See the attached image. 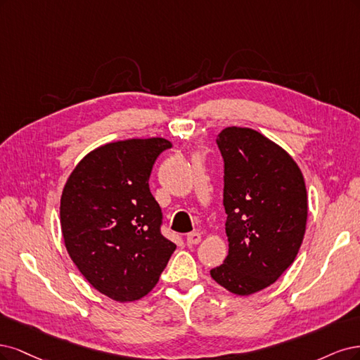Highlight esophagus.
Wrapping results in <instances>:
<instances>
[{
    "instance_id": "obj_1",
    "label": "esophagus",
    "mask_w": 360,
    "mask_h": 360,
    "mask_svg": "<svg viewBox=\"0 0 360 360\" xmlns=\"http://www.w3.org/2000/svg\"><path fill=\"white\" fill-rule=\"evenodd\" d=\"M200 240L202 236L197 231H191V233L187 235V245H197V243H200Z\"/></svg>"
}]
</instances>
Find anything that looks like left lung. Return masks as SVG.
Returning a JSON list of instances; mask_svg holds the SVG:
<instances>
[{
  "label": "left lung",
  "mask_w": 360,
  "mask_h": 360,
  "mask_svg": "<svg viewBox=\"0 0 360 360\" xmlns=\"http://www.w3.org/2000/svg\"><path fill=\"white\" fill-rule=\"evenodd\" d=\"M217 145L224 158L229 252L211 276L230 293L250 296L295 262L307 229V187L292 155L256 130L227 127Z\"/></svg>",
  "instance_id": "1"
}]
</instances>
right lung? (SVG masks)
I'll use <instances>...</instances> for the list:
<instances>
[{
    "instance_id": "add662e5",
    "label": "right lung",
    "mask_w": 360,
    "mask_h": 360,
    "mask_svg": "<svg viewBox=\"0 0 360 360\" xmlns=\"http://www.w3.org/2000/svg\"><path fill=\"white\" fill-rule=\"evenodd\" d=\"M169 148L163 137L101 145L64 185L60 217L68 256L92 287L117 302L146 296L176 250L161 235L163 215L148 184Z\"/></svg>"
}]
</instances>
